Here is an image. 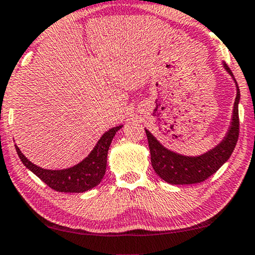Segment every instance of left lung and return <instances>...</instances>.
Returning a JSON list of instances; mask_svg holds the SVG:
<instances>
[{
  "label": "left lung",
  "instance_id": "1",
  "mask_svg": "<svg viewBox=\"0 0 255 255\" xmlns=\"http://www.w3.org/2000/svg\"><path fill=\"white\" fill-rule=\"evenodd\" d=\"M222 64L234 81L237 95L234 110H232L230 126L218 144L198 156L182 155V153L175 152L164 146L148 129L144 128L146 137H148L153 170L162 180L168 182V184L192 185L202 182L217 170H220V167L228 162L231 153L234 152L239 135L238 105L240 102V91L230 68L224 62Z\"/></svg>",
  "mask_w": 255,
  "mask_h": 255
}]
</instances>
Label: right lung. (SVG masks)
<instances>
[{"instance_id": "right-lung-1", "label": "right lung", "mask_w": 255, "mask_h": 255, "mask_svg": "<svg viewBox=\"0 0 255 255\" xmlns=\"http://www.w3.org/2000/svg\"><path fill=\"white\" fill-rule=\"evenodd\" d=\"M123 127L124 125H119L104 132L95 148L83 160L74 166L62 168V170H49V168L38 166L30 162L15 144L16 151L24 166L33 172L52 189L64 193H83L90 191L102 181L106 172L107 152H109L110 145L117 131Z\"/></svg>"}]
</instances>
